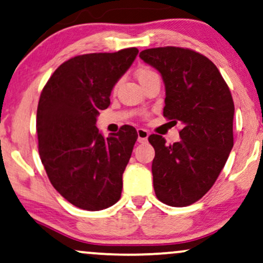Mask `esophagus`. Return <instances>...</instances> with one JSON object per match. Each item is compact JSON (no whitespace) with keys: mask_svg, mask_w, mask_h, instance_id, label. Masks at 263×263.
<instances>
[{"mask_svg":"<svg viewBox=\"0 0 263 263\" xmlns=\"http://www.w3.org/2000/svg\"><path fill=\"white\" fill-rule=\"evenodd\" d=\"M137 135H138V142L139 143H145L148 141L149 137V132L144 128H138L137 129Z\"/></svg>","mask_w":263,"mask_h":263,"instance_id":"1","label":"esophagus"}]
</instances>
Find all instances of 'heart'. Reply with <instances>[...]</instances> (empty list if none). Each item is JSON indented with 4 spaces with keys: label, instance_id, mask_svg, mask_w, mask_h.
<instances>
[{
    "label": "heart",
    "instance_id": "heart-1",
    "mask_svg": "<svg viewBox=\"0 0 263 263\" xmlns=\"http://www.w3.org/2000/svg\"><path fill=\"white\" fill-rule=\"evenodd\" d=\"M153 71L152 69H149V68H142V69H139L138 70V72H137V78H141V76H144V75H148V74H153Z\"/></svg>",
    "mask_w": 263,
    "mask_h": 263
}]
</instances>
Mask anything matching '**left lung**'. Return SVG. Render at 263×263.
I'll list each match as a JSON object with an SVG mask.
<instances>
[{
  "instance_id": "left-lung-1",
  "label": "left lung",
  "mask_w": 263,
  "mask_h": 263,
  "mask_svg": "<svg viewBox=\"0 0 263 263\" xmlns=\"http://www.w3.org/2000/svg\"><path fill=\"white\" fill-rule=\"evenodd\" d=\"M160 72L165 84L164 116L179 121L181 141L166 145L151 135L156 198L183 208L210 191L233 148L234 103L227 84L210 59L188 48L158 47L139 53Z\"/></svg>"
}]
</instances>
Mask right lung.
<instances>
[{"label": "right lung", "mask_w": 263, "mask_h": 263, "mask_svg": "<svg viewBox=\"0 0 263 263\" xmlns=\"http://www.w3.org/2000/svg\"><path fill=\"white\" fill-rule=\"evenodd\" d=\"M137 54L132 47L69 59L53 72L40 96V158L55 191L76 208L103 210L121 197L122 174L137 131L125 125L104 138L96 122Z\"/></svg>", "instance_id": "1"}]
</instances>
